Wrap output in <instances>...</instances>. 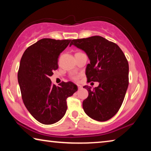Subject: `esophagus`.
Here are the masks:
<instances>
[{
  "label": "esophagus",
  "mask_w": 151,
  "mask_h": 151,
  "mask_svg": "<svg viewBox=\"0 0 151 151\" xmlns=\"http://www.w3.org/2000/svg\"><path fill=\"white\" fill-rule=\"evenodd\" d=\"M77 86H78V89H81V88H82V86H81V85H77Z\"/></svg>",
  "instance_id": "34e87169"
}]
</instances>
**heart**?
<instances>
[{
	"mask_svg": "<svg viewBox=\"0 0 151 151\" xmlns=\"http://www.w3.org/2000/svg\"><path fill=\"white\" fill-rule=\"evenodd\" d=\"M77 78H78L77 76H73V78L74 80H76V79H77Z\"/></svg>",
	"mask_w": 151,
	"mask_h": 151,
	"instance_id": "b5f03b06",
	"label": "heart"
}]
</instances>
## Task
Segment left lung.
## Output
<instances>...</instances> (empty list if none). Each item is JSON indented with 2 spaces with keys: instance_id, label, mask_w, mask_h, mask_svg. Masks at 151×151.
Returning <instances> with one entry per match:
<instances>
[{
  "instance_id": "1",
  "label": "left lung",
  "mask_w": 151,
  "mask_h": 151,
  "mask_svg": "<svg viewBox=\"0 0 151 151\" xmlns=\"http://www.w3.org/2000/svg\"><path fill=\"white\" fill-rule=\"evenodd\" d=\"M74 45L87 54L90 64L86 68L87 81L99 82L94 88H83L88 92L83 102L85 114L95 120L104 122L117 114L128 87L129 66L119 47L101 36L73 40Z\"/></svg>"
}]
</instances>
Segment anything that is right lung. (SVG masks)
<instances>
[{
	"mask_svg": "<svg viewBox=\"0 0 151 151\" xmlns=\"http://www.w3.org/2000/svg\"><path fill=\"white\" fill-rule=\"evenodd\" d=\"M70 41L44 38L27 47L21 59L17 77L23 101L31 115L43 124L60 120L67 109L66 99L78 90L70 81L56 87L50 78L58 68L59 55Z\"/></svg>",
	"mask_w": 151,
	"mask_h": 151,
	"instance_id": "obj_1",
	"label": "right lung"
}]
</instances>
